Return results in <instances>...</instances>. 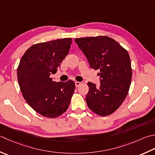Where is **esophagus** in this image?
Masks as SVG:
<instances>
[{
    "label": "esophagus",
    "mask_w": 155,
    "mask_h": 155,
    "mask_svg": "<svg viewBox=\"0 0 155 155\" xmlns=\"http://www.w3.org/2000/svg\"><path fill=\"white\" fill-rule=\"evenodd\" d=\"M81 82H78V81L75 82V85H76V87H79V86L81 85Z\"/></svg>",
    "instance_id": "obj_1"
}]
</instances>
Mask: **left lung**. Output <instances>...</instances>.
Masks as SVG:
<instances>
[{"label":"left lung","mask_w":155,"mask_h":155,"mask_svg":"<svg viewBox=\"0 0 155 155\" xmlns=\"http://www.w3.org/2000/svg\"><path fill=\"white\" fill-rule=\"evenodd\" d=\"M76 43L90 64L98 70L101 78L99 88L88 82V107L100 116L113 114L122 104L128 95L131 84L132 69L129 54L118 42L107 36L81 38Z\"/></svg>","instance_id":"left-lung-1"}]
</instances>
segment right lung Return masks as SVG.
Instances as JSON below:
<instances>
[{"label": "right lung", "instance_id": "1", "mask_svg": "<svg viewBox=\"0 0 155 155\" xmlns=\"http://www.w3.org/2000/svg\"><path fill=\"white\" fill-rule=\"evenodd\" d=\"M71 38L35 44L23 54L17 68L21 91L31 108L41 116L55 118L67 110L74 82L56 83L50 78L69 52Z\"/></svg>", "mask_w": 155, "mask_h": 155}]
</instances>
